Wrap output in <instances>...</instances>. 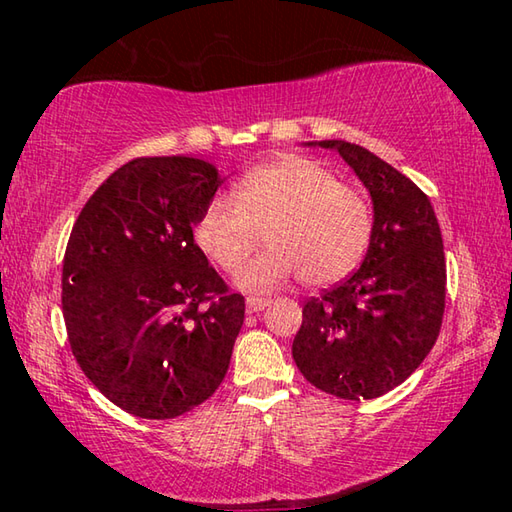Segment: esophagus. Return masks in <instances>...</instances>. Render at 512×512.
Returning <instances> with one entry per match:
<instances>
[{"instance_id": "obj_1", "label": "esophagus", "mask_w": 512, "mask_h": 512, "mask_svg": "<svg viewBox=\"0 0 512 512\" xmlns=\"http://www.w3.org/2000/svg\"><path fill=\"white\" fill-rule=\"evenodd\" d=\"M246 305L250 311H262L268 305H271V298H264V296H248L246 298Z\"/></svg>"}]
</instances>
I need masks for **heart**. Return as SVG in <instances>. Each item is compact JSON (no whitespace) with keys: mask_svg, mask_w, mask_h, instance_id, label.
I'll use <instances>...</instances> for the list:
<instances>
[{"mask_svg":"<svg viewBox=\"0 0 512 512\" xmlns=\"http://www.w3.org/2000/svg\"><path fill=\"white\" fill-rule=\"evenodd\" d=\"M264 231L272 248L241 271V287L271 291L296 275L325 287L366 255L372 210L323 164L289 155L248 171L232 198H212L196 219L194 239L225 273H237Z\"/></svg>","mask_w":512,"mask_h":512,"instance_id":"b5f03b06","label":"heart"}]
</instances>
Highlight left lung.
Wrapping results in <instances>:
<instances>
[{"label":"left lung","instance_id":"obj_1","mask_svg":"<svg viewBox=\"0 0 512 512\" xmlns=\"http://www.w3.org/2000/svg\"><path fill=\"white\" fill-rule=\"evenodd\" d=\"M336 149L372 196L375 223L359 271L309 298L293 359L323 393L375 400L393 391L431 352L445 314L447 264L431 201L391 164L359 144Z\"/></svg>","mask_w":512,"mask_h":512}]
</instances>
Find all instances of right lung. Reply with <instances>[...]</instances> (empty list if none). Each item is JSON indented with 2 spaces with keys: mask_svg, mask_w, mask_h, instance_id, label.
<instances>
[{
  "mask_svg": "<svg viewBox=\"0 0 512 512\" xmlns=\"http://www.w3.org/2000/svg\"><path fill=\"white\" fill-rule=\"evenodd\" d=\"M219 185L205 160L135 158L90 196L69 235V348L85 377L137 418L192 411L228 372L246 302L192 230Z\"/></svg>",
  "mask_w": 512,
  "mask_h": 512,
  "instance_id": "obj_1",
  "label": "right lung"
}]
</instances>
